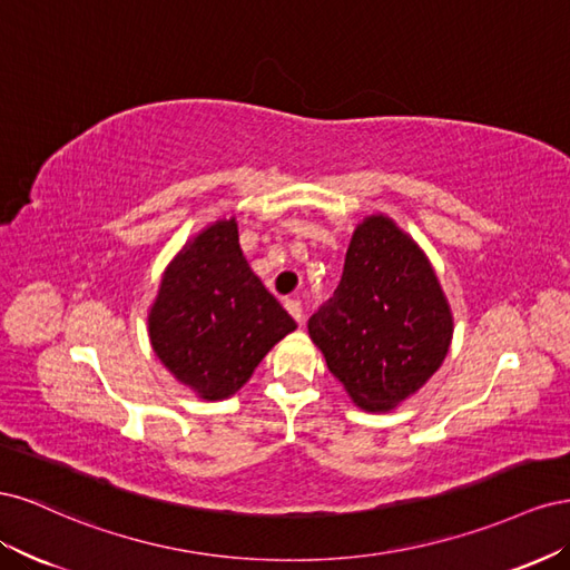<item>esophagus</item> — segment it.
Wrapping results in <instances>:
<instances>
[{
	"label": "esophagus",
	"instance_id": "1",
	"mask_svg": "<svg viewBox=\"0 0 570 570\" xmlns=\"http://www.w3.org/2000/svg\"><path fill=\"white\" fill-rule=\"evenodd\" d=\"M285 308H287L289 316L295 318L297 323L304 321V308H302V302H299V299H287V302H285Z\"/></svg>",
	"mask_w": 570,
	"mask_h": 570
}]
</instances>
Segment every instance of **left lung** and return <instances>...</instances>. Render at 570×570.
<instances>
[{
    "instance_id": "obj_1",
    "label": "left lung",
    "mask_w": 570,
    "mask_h": 570,
    "mask_svg": "<svg viewBox=\"0 0 570 570\" xmlns=\"http://www.w3.org/2000/svg\"><path fill=\"white\" fill-rule=\"evenodd\" d=\"M452 312L433 266L385 216L354 230L335 295L308 318L331 373L366 411L394 409L450 352Z\"/></svg>"
}]
</instances>
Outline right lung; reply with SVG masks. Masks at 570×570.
I'll return each mask as SVG.
<instances>
[{
    "label": "right lung",
    "mask_w": 570,
    "mask_h": 570,
    "mask_svg": "<svg viewBox=\"0 0 570 570\" xmlns=\"http://www.w3.org/2000/svg\"><path fill=\"white\" fill-rule=\"evenodd\" d=\"M295 327L252 273L235 218L216 220L183 247L149 312L154 352L204 400L235 394L273 344Z\"/></svg>",
    "instance_id": "obj_1"
}]
</instances>
